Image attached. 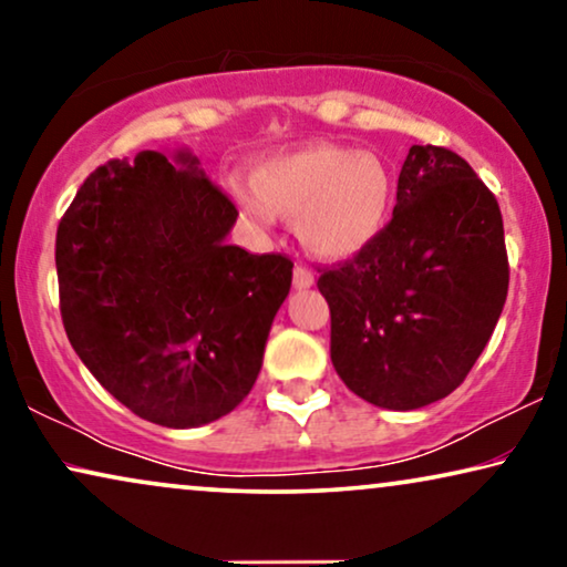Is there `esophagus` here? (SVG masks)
Instances as JSON below:
<instances>
[{"instance_id":"esophagus-1","label":"esophagus","mask_w":567,"mask_h":567,"mask_svg":"<svg viewBox=\"0 0 567 567\" xmlns=\"http://www.w3.org/2000/svg\"><path fill=\"white\" fill-rule=\"evenodd\" d=\"M309 286H315V274L305 266H297L293 268V289H309Z\"/></svg>"}]
</instances>
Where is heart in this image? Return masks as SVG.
I'll use <instances>...</instances> for the list:
<instances>
[{
  "mask_svg": "<svg viewBox=\"0 0 567 567\" xmlns=\"http://www.w3.org/2000/svg\"><path fill=\"white\" fill-rule=\"evenodd\" d=\"M250 183L231 185L237 206L260 227L276 216L293 219L301 245L324 262L351 260L374 245L394 200V177L379 154L336 144L274 154Z\"/></svg>",
  "mask_w": 567,
  "mask_h": 567,
  "instance_id": "1",
  "label": "heart"
}]
</instances>
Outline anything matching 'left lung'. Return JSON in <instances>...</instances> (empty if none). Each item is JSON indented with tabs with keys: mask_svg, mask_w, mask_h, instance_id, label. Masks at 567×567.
Wrapping results in <instances>:
<instances>
[{
	"mask_svg": "<svg viewBox=\"0 0 567 567\" xmlns=\"http://www.w3.org/2000/svg\"><path fill=\"white\" fill-rule=\"evenodd\" d=\"M317 289L348 390L386 410L431 405L464 382L506 305L498 200L460 154L410 146L392 221Z\"/></svg>",
	"mask_w": 567,
	"mask_h": 567,
	"instance_id": "8db88e82",
	"label": "left lung"
}]
</instances>
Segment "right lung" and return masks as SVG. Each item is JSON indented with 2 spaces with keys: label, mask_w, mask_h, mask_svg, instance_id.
<instances>
[{
  "label": "right lung",
  "mask_w": 567,
  "mask_h": 567,
  "mask_svg": "<svg viewBox=\"0 0 567 567\" xmlns=\"http://www.w3.org/2000/svg\"><path fill=\"white\" fill-rule=\"evenodd\" d=\"M237 208L177 150L97 167L56 231L61 320L92 377L165 429L227 415L260 374L293 262L229 245Z\"/></svg>",
  "instance_id": "add662e5"
}]
</instances>
